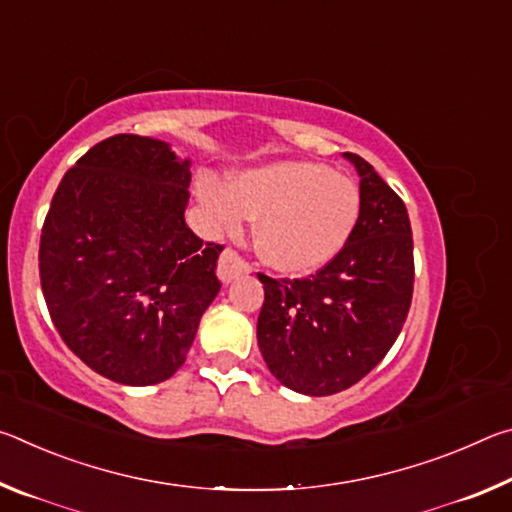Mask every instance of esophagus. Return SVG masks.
<instances>
[{
  "instance_id": "esophagus-1",
  "label": "esophagus",
  "mask_w": 512,
  "mask_h": 512,
  "mask_svg": "<svg viewBox=\"0 0 512 512\" xmlns=\"http://www.w3.org/2000/svg\"><path fill=\"white\" fill-rule=\"evenodd\" d=\"M216 273H219L221 282L228 284V282H232L239 275H248L250 273V264L244 262V259H241L232 248H225L223 253H221V257H219V268H216Z\"/></svg>"
}]
</instances>
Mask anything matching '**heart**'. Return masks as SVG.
<instances>
[{"label": "heart", "mask_w": 512, "mask_h": 512, "mask_svg": "<svg viewBox=\"0 0 512 512\" xmlns=\"http://www.w3.org/2000/svg\"><path fill=\"white\" fill-rule=\"evenodd\" d=\"M205 210L225 230L257 219L255 244L268 266L305 275L323 268L348 244L361 214L359 185L318 162H273L248 169L228 189L205 178Z\"/></svg>", "instance_id": "b5f03b06"}]
</instances>
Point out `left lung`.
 I'll list each match as a JSON object with an SVG mask.
<instances>
[{"label":"left lung","mask_w":512,"mask_h":512,"mask_svg":"<svg viewBox=\"0 0 512 512\" xmlns=\"http://www.w3.org/2000/svg\"><path fill=\"white\" fill-rule=\"evenodd\" d=\"M361 183V214L332 262L300 280L264 284L257 343L268 370L291 391L334 395L357 384L402 332L413 296L409 214L372 164L343 153Z\"/></svg>","instance_id":"obj_1"}]
</instances>
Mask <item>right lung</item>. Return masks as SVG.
Listing matches in <instances>:
<instances>
[{
    "mask_svg": "<svg viewBox=\"0 0 512 512\" xmlns=\"http://www.w3.org/2000/svg\"><path fill=\"white\" fill-rule=\"evenodd\" d=\"M189 160L167 142L112 135L69 169L40 237L49 316L85 366L151 386L183 366L221 289V244L185 223Z\"/></svg>",
    "mask_w": 512,
    "mask_h": 512,
    "instance_id": "add662e5",
    "label": "right lung"
}]
</instances>
